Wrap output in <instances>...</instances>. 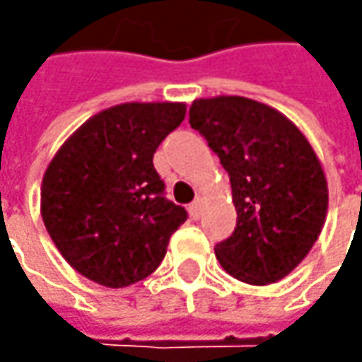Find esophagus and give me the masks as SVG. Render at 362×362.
I'll use <instances>...</instances> for the list:
<instances>
[{
  "instance_id": "1",
  "label": "esophagus",
  "mask_w": 362,
  "mask_h": 362,
  "mask_svg": "<svg viewBox=\"0 0 362 362\" xmlns=\"http://www.w3.org/2000/svg\"><path fill=\"white\" fill-rule=\"evenodd\" d=\"M202 211H203L202 199H195V202L189 205V216H191V219H199V217H202Z\"/></svg>"
}]
</instances>
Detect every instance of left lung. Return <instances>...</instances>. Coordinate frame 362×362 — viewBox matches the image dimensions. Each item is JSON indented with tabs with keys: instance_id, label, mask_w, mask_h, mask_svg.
I'll use <instances>...</instances> for the list:
<instances>
[{
	"instance_id": "8db88e82",
	"label": "left lung",
	"mask_w": 362,
	"mask_h": 362,
	"mask_svg": "<svg viewBox=\"0 0 362 362\" xmlns=\"http://www.w3.org/2000/svg\"><path fill=\"white\" fill-rule=\"evenodd\" d=\"M189 124L230 175L235 230L216 245L223 270L245 284L282 280L313 250L325 226V171L298 127L243 96L199 98Z\"/></svg>"
}]
</instances>
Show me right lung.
<instances>
[{
  "label": "right lung",
  "instance_id": "1",
  "mask_svg": "<svg viewBox=\"0 0 362 362\" xmlns=\"http://www.w3.org/2000/svg\"><path fill=\"white\" fill-rule=\"evenodd\" d=\"M181 103H127L86 120L42 181V219L64 259L96 284L124 288L159 268L187 211L165 197L157 146Z\"/></svg>",
  "mask_w": 362,
  "mask_h": 362
}]
</instances>
